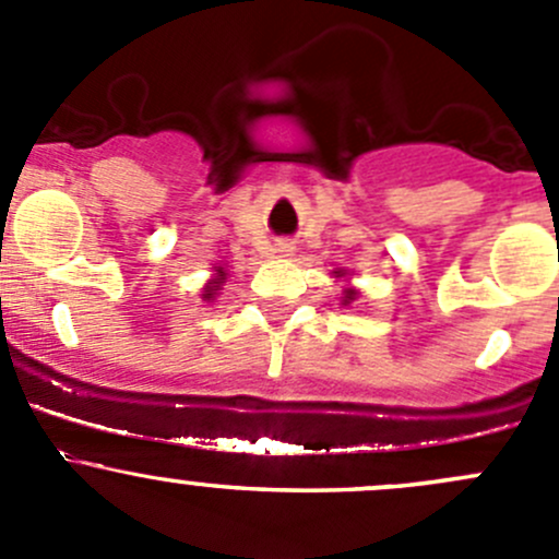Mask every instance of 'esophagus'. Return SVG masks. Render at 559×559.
Listing matches in <instances>:
<instances>
[{
    "label": "esophagus",
    "instance_id": "1",
    "mask_svg": "<svg viewBox=\"0 0 559 559\" xmlns=\"http://www.w3.org/2000/svg\"><path fill=\"white\" fill-rule=\"evenodd\" d=\"M292 243H286V240H278V243L273 246V253H281V257H286V253H292Z\"/></svg>",
    "mask_w": 559,
    "mask_h": 559
}]
</instances>
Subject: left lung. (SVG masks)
I'll list each match as a JSON object with an SVG mask.
<instances>
[{
  "label": "left lung",
  "instance_id": "left-lung-1",
  "mask_svg": "<svg viewBox=\"0 0 559 559\" xmlns=\"http://www.w3.org/2000/svg\"><path fill=\"white\" fill-rule=\"evenodd\" d=\"M352 297H354V292H348V295H346V300H352Z\"/></svg>",
  "mask_w": 559,
  "mask_h": 559
}]
</instances>
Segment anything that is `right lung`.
Returning a JSON list of instances; mask_svg holds the SVG:
<instances>
[{
    "instance_id": "obj_1",
    "label": "right lung",
    "mask_w": 559,
    "mask_h": 559,
    "mask_svg": "<svg viewBox=\"0 0 559 559\" xmlns=\"http://www.w3.org/2000/svg\"><path fill=\"white\" fill-rule=\"evenodd\" d=\"M222 284H224V270L218 267V278H216V281H211V284H207V292H205L207 300H211V295H216V289H218V286H222Z\"/></svg>"
}]
</instances>
